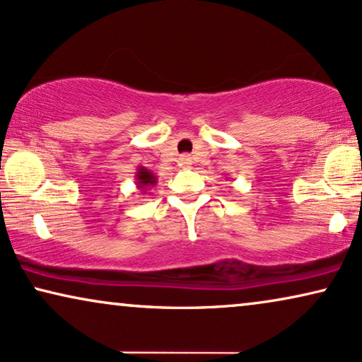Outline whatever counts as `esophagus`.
I'll return each mask as SVG.
<instances>
[{"mask_svg": "<svg viewBox=\"0 0 362 362\" xmlns=\"http://www.w3.org/2000/svg\"><path fill=\"white\" fill-rule=\"evenodd\" d=\"M180 163H181L185 168H189L191 163H192V158L189 156V154H181V156H180Z\"/></svg>", "mask_w": 362, "mask_h": 362, "instance_id": "esophagus-1", "label": "esophagus"}]
</instances>
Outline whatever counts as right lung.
<instances>
[{"instance_id": "right-lung-1", "label": "right lung", "mask_w": 362, "mask_h": 362, "mask_svg": "<svg viewBox=\"0 0 362 362\" xmlns=\"http://www.w3.org/2000/svg\"><path fill=\"white\" fill-rule=\"evenodd\" d=\"M156 182L158 176L154 175L153 171L146 170L144 166H138V170H136V187H138L143 194H146L151 187L156 186Z\"/></svg>"}]
</instances>
